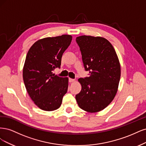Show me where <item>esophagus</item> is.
I'll return each mask as SVG.
<instances>
[{"instance_id": "esophagus-1", "label": "esophagus", "mask_w": 146, "mask_h": 146, "mask_svg": "<svg viewBox=\"0 0 146 146\" xmlns=\"http://www.w3.org/2000/svg\"><path fill=\"white\" fill-rule=\"evenodd\" d=\"M75 81V79H72V78H69V82H73Z\"/></svg>"}]
</instances>
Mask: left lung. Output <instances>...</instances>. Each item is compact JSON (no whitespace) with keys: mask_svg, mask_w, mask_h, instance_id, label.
<instances>
[{"mask_svg":"<svg viewBox=\"0 0 146 146\" xmlns=\"http://www.w3.org/2000/svg\"><path fill=\"white\" fill-rule=\"evenodd\" d=\"M82 62L90 76L79 78L81 91L76 100L81 109L96 113L104 109L113 100L118 88L121 66L110 42L100 36H81L76 39Z\"/></svg>","mask_w":146,"mask_h":146,"instance_id":"1","label":"left lung"}]
</instances>
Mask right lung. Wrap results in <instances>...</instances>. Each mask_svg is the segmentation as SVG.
<instances>
[{
    "label": "right lung",
    "mask_w": 146,
    "mask_h": 146,
    "mask_svg": "<svg viewBox=\"0 0 146 146\" xmlns=\"http://www.w3.org/2000/svg\"><path fill=\"white\" fill-rule=\"evenodd\" d=\"M72 36L45 37L36 41L28 51L23 68L27 91L35 104L45 111L59 109L67 92L68 78L53 74L60 68L64 51L71 44Z\"/></svg>",
    "instance_id": "add662e5"
}]
</instances>
